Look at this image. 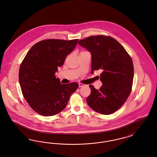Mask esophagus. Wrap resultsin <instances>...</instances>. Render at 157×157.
<instances>
[{"mask_svg": "<svg viewBox=\"0 0 157 157\" xmlns=\"http://www.w3.org/2000/svg\"><path fill=\"white\" fill-rule=\"evenodd\" d=\"M83 86H84V85H83V84H82V83H79V88H81V87H83Z\"/></svg>", "mask_w": 157, "mask_h": 157, "instance_id": "1", "label": "esophagus"}]
</instances>
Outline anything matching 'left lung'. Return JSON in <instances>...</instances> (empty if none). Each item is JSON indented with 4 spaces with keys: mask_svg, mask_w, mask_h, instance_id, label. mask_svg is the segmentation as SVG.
<instances>
[{
    "mask_svg": "<svg viewBox=\"0 0 157 157\" xmlns=\"http://www.w3.org/2000/svg\"><path fill=\"white\" fill-rule=\"evenodd\" d=\"M79 45L91 53V74L101 69L99 90L90 85L91 93L86 102L95 111L109 115L119 109L129 97L133 82L132 60L115 39L102 35L79 40Z\"/></svg>",
    "mask_w": 157,
    "mask_h": 157,
    "instance_id": "obj_1",
    "label": "left lung"
}]
</instances>
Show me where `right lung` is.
Instances as JSON below:
<instances>
[{"label": "right lung", "instance_id": "obj_1", "mask_svg": "<svg viewBox=\"0 0 157 157\" xmlns=\"http://www.w3.org/2000/svg\"><path fill=\"white\" fill-rule=\"evenodd\" d=\"M78 39H47L33 45L20 67L19 81L23 95L30 107L43 116H53L67 106L78 83L61 84L55 76Z\"/></svg>", "mask_w": 157, "mask_h": 157}]
</instances>
